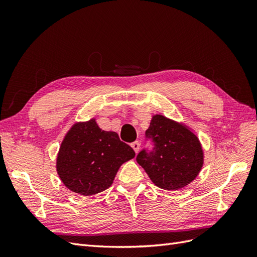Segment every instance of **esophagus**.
Here are the masks:
<instances>
[{
    "label": "esophagus",
    "instance_id": "esophagus-1",
    "mask_svg": "<svg viewBox=\"0 0 257 257\" xmlns=\"http://www.w3.org/2000/svg\"><path fill=\"white\" fill-rule=\"evenodd\" d=\"M131 146H132V148H133V149H134L135 153H138L139 149H141V144H139L138 142H134Z\"/></svg>",
    "mask_w": 257,
    "mask_h": 257
}]
</instances>
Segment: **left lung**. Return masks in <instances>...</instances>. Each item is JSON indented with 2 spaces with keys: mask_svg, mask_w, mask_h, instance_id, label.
Returning a JSON list of instances; mask_svg holds the SVG:
<instances>
[{
  "mask_svg": "<svg viewBox=\"0 0 257 257\" xmlns=\"http://www.w3.org/2000/svg\"><path fill=\"white\" fill-rule=\"evenodd\" d=\"M146 136L152 138L153 151H141L136 161L155 185L176 191L198 176L204 165V150L189 126L163 114H154Z\"/></svg>",
  "mask_w": 257,
  "mask_h": 257,
  "instance_id": "1",
  "label": "left lung"
}]
</instances>
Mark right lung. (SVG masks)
<instances>
[{
    "mask_svg": "<svg viewBox=\"0 0 257 257\" xmlns=\"http://www.w3.org/2000/svg\"><path fill=\"white\" fill-rule=\"evenodd\" d=\"M134 157V150L115 132L99 128L92 118L69 128L60 146L56 167L68 190L91 196L109 188L120 166Z\"/></svg>",
    "mask_w": 257,
    "mask_h": 257,
    "instance_id": "obj_1",
    "label": "right lung"
}]
</instances>
